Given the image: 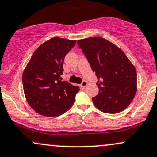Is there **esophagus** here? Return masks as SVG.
<instances>
[{"label": "esophagus", "mask_w": 157, "mask_h": 157, "mask_svg": "<svg viewBox=\"0 0 157 157\" xmlns=\"http://www.w3.org/2000/svg\"><path fill=\"white\" fill-rule=\"evenodd\" d=\"M87 85H88V83H87V81H83V82L81 83V86H82V87H86Z\"/></svg>", "instance_id": "1"}]
</instances>
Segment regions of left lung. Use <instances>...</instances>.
I'll list each match as a JSON object with an SVG mask.
<instances>
[{
	"label": "left lung",
	"instance_id": "left-lung-1",
	"mask_svg": "<svg viewBox=\"0 0 157 157\" xmlns=\"http://www.w3.org/2000/svg\"><path fill=\"white\" fill-rule=\"evenodd\" d=\"M97 76L99 94L94 105L105 113L115 114L129 106L137 91L135 67L123 50L101 36L77 41Z\"/></svg>",
	"mask_w": 157,
	"mask_h": 157
}]
</instances>
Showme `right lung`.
<instances>
[{
  "instance_id": "obj_1",
  "label": "right lung",
  "mask_w": 157,
  "mask_h": 157,
  "mask_svg": "<svg viewBox=\"0 0 157 157\" xmlns=\"http://www.w3.org/2000/svg\"><path fill=\"white\" fill-rule=\"evenodd\" d=\"M76 40L56 36L42 43L24 69L22 82L30 107L46 117H57L72 107L79 87L61 81L65 56Z\"/></svg>"
}]
</instances>
